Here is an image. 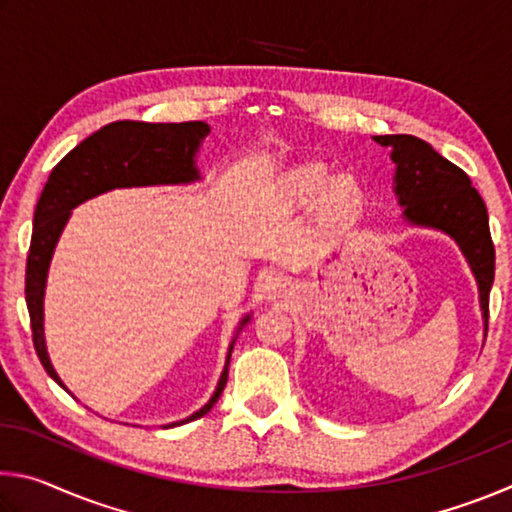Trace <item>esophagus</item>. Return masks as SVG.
I'll use <instances>...</instances> for the list:
<instances>
[{
	"mask_svg": "<svg viewBox=\"0 0 512 512\" xmlns=\"http://www.w3.org/2000/svg\"><path fill=\"white\" fill-rule=\"evenodd\" d=\"M264 291H266V298L268 300H280V298L287 296L289 282L284 280L282 275H273V277H268V280H266Z\"/></svg>",
	"mask_w": 512,
	"mask_h": 512,
	"instance_id": "esophagus-1",
	"label": "esophagus"
}]
</instances>
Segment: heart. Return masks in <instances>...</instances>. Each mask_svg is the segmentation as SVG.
Returning a JSON list of instances; mask_svg holds the SVG:
<instances>
[{
	"label": "heart",
	"mask_w": 512,
	"mask_h": 512,
	"mask_svg": "<svg viewBox=\"0 0 512 512\" xmlns=\"http://www.w3.org/2000/svg\"><path fill=\"white\" fill-rule=\"evenodd\" d=\"M284 189L296 201L309 203L325 194V201L334 210H350L359 203L361 192L352 176H336L329 180V173L320 162H307L291 169L284 176Z\"/></svg>",
	"instance_id": "b5f03b06"
}]
</instances>
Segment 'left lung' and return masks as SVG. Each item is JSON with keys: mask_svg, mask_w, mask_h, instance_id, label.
Masks as SVG:
<instances>
[{"mask_svg": "<svg viewBox=\"0 0 512 512\" xmlns=\"http://www.w3.org/2000/svg\"><path fill=\"white\" fill-rule=\"evenodd\" d=\"M391 149L395 162L393 192L404 207L402 219L413 228L438 230L452 237L479 289L483 329L488 334V298L495 282V246L488 210L463 169L445 160L431 144L413 135H375Z\"/></svg>", "mask_w": 512, "mask_h": 512, "instance_id": "1", "label": "left lung"}]
</instances>
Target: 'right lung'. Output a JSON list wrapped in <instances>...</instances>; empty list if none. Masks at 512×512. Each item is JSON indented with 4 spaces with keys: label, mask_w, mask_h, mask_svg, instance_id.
I'll return each instance as SVG.
<instances>
[{
    "label": "right lung",
    "mask_w": 512,
    "mask_h": 512,
    "mask_svg": "<svg viewBox=\"0 0 512 512\" xmlns=\"http://www.w3.org/2000/svg\"><path fill=\"white\" fill-rule=\"evenodd\" d=\"M207 135H210V126L205 121H183V124H146V121L131 119L112 121L101 131L85 137L51 171L36 205V214H33V235L27 257V289L24 293H27L33 345H36L38 357L47 375L63 386L69 395L72 391L58 377L47 352L45 291L51 257H54L58 239L63 235L72 210L94 196L112 192V189L198 183L203 176L196 167V155ZM250 318H253V311L239 320L237 332L228 345V354H225L219 384H216L207 404L187 415L185 420L164 424V429L198 420L212 411V406L223 393L225 381H228V366L237 336L250 323Z\"/></svg>",
    "instance_id": "right-lung-1"
}]
</instances>
